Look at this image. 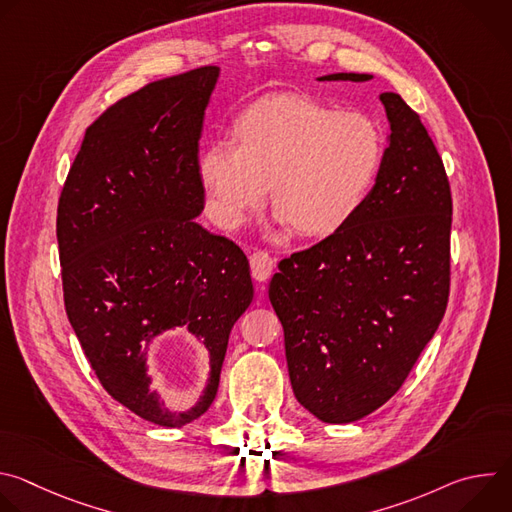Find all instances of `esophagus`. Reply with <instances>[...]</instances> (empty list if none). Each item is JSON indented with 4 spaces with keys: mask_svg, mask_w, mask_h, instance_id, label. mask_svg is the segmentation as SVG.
I'll list each match as a JSON object with an SVG mask.
<instances>
[{
    "mask_svg": "<svg viewBox=\"0 0 512 512\" xmlns=\"http://www.w3.org/2000/svg\"><path fill=\"white\" fill-rule=\"evenodd\" d=\"M251 273H253V277L257 279V281H267L269 279V275L273 273V267H275V261H273V257L267 253V251H255L253 255H251Z\"/></svg>",
    "mask_w": 512,
    "mask_h": 512,
    "instance_id": "1",
    "label": "esophagus"
}]
</instances>
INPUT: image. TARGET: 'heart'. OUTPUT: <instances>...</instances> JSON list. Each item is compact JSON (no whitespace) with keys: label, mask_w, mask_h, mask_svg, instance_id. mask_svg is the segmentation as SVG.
Segmentation results:
<instances>
[{"label":"heart","mask_w":512,"mask_h":512,"mask_svg":"<svg viewBox=\"0 0 512 512\" xmlns=\"http://www.w3.org/2000/svg\"><path fill=\"white\" fill-rule=\"evenodd\" d=\"M237 143L218 139L198 174L218 223L239 227L265 202L302 237L338 231L371 190L383 158L377 123L302 95L263 101L241 115Z\"/></svg>","instance_id":"obj_1"}]
</instances>
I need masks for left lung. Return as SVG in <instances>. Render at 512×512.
<instances>
[{"label":"left lung","mask_w":512,"mask_h":512,"mask_svg":"<svg viewBox=\"0 0 512 512\" xmlns=\"http://www.w3.org/2000/svg\"><path fill=\"white\" fill-rule=\"evenodd\" d=\"M379 99L391 133L373 190L338 231L281 259L269 283L294 395L324 423L362 419L401 389L450 296L444 162L397 93Z\"/></svg>","instance_id":"left-lung-1"}]
</instances>
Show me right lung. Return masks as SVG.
I'll return each instance as SVG.
<instances>
[{"label": "right lung", "instance_id": "add662e5", "mask_svg": "<svg viewBox=\"0 0 512 512\" xmlns=\"http://www.w3.org/2000/svg\"><path fill=\"white\" fill-rule=\"evenodd\" d=\"M218 66H200L123 97L93 121L58 200L64 308L103 389L162 427L198 419L214 401L229 334L253 300L247 255L202 229L198 139ZM186 327L211 375L188 412L151 391V340Z\"/></svg>", "mask_w": 512, "mask_h": 512}]
</instances>
